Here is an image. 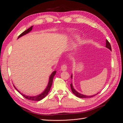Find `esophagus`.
Segmentation results:
<instances>
[{
  "instance_id": "obj_1",
  "label": "esophagus",
  "mask_w": 123,
  "mask_h": 123,
  "mask_svg": "<svg viewBox=\"0 0 123 123\" xmlns=\"http://www.w3.org/2000/svg\"><path fill=\"white\" fill-rule=\"evenodd\" d=\"M61 68L62 71H66L67 69V66L66 64H64L61 66Z\"/></svg>"
}]
</instances>
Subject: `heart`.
Masks as SVG:
<instances>
[{
    "label": "heart",
    "instance_id": "heart-1",
    "mask_svg": "<svg viewBox=\"0 0 123 123\" xmlns=\"http://www.w3.org/2000/svg\"><path fill=\"white\" fill-rule=\"evenodd\" d=\"M76 38V36H74L73 37V38Z\"/></svg>",
    "mask_w": 123,
    "mask_h": 123
}]
</instances>
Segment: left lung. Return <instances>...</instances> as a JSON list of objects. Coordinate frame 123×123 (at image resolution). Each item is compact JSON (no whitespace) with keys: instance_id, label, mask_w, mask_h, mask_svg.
Wrapping results in <instances>:
<instances>
[{"instance_id":"8db88e82","label":"left lung","mask_w":123,"mask_h":123,"mask_svg":"<svg viewBox=\"0 0 123 123\" xmlns=\"http://www.w3.org/2000/svg\"><path fill=\"white\" fill-rule=\"evenodd\" d=\"M106 47L108 48L109 49H110V50H111V45L109 43V42L108 41V40L107 39L106 40ZM71 79L72 78V75H71ZM70 86H71V90H72V92H73V93L74 94H75L77 97L78 98H92L93 97V96H94L95 95H96L97 94H98V93L97 94H94L93 95H91V96H87V95H83L82 94H80V93L78 92L77 91H76L75 89H74L73 86H72V83H71L70 84Z\"/></svg>"}]
</instances>
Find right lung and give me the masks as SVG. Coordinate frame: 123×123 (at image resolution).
<instances>
[{"mask_svg": "<svg viewBox=\"0 0 123 123\" xmlns=\"http://www.w3.org/2000/svg\"><path fill=\"white\" fill-rule=\"evenodd\" d=\"M33 26H31L30 28H29V29H28L27 30L25 31L24 32H23V33H21V34L18 36V38H19L20 37L23 36L25 35L26 34H27V33H29L32 30V28H33ZM56 71H54L52 72L51 74V75L49 77V83H48V86L47 87H46V88L45 89V90L43 91V93H42L40 94H39L37 96H26L25 94H23V93H21L19 91H18L17 89H16V88H15V87L14 86L16 90L19 92L20 93L23 95L24 97H25L26 99H29V100H35V101H39V100H42V99H43L44 97H46V96L47 95V94H48V93H49L50 90V88L52 86V83H53V77L55 76V75L56 74ZM14 86V85H13Z\"/></svg>", "mask_w": 123, "mask_h": 123, "instance_id": "right-lung-1", "label": "right lung"}]
</instances>
